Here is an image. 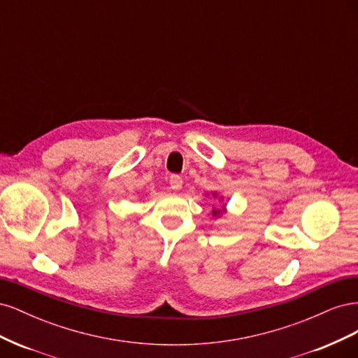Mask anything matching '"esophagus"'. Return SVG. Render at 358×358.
<instances>
[{
  "mask_svg": "<svg viewBox=\"0 0 358 358\" xmlns=\"http://www.w3.org/2000/svg\"><path fill=\"white\" fill-rule=\"evenodd\" d=\"M169 183H170V188H171L173 191H179V189L182 188L183 180H182V178L178 176V175H171Z\"/></svg>",
  "mask_w": 358,
  "mask_h": 358,
  "instance_id": "1",
  "label": "esophagus"
}]
</instances>
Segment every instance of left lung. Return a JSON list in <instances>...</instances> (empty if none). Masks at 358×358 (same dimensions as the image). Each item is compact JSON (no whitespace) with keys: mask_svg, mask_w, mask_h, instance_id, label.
Masks as SVG:
<instances>
[{"mask_svg":"<svg viewBox=\"0 0 358 358\" xmlns=\"http://www.w3.org/2000/svg\"><path fill=\"white\" fill-rule=\"evenodd\" d=\"M212 196L213 197H216V196H218V194H216V192H212ZM220 200L222 201V197H220ZM227 212V209H225V204L222 206V209H213L212 210V215L215 216V218H220V216H222V213H225Z\"/></svg>","mask_w":358,"mask_h":358,"instance_id":"left-lung-1","label":"left lung"}]
</instances>
